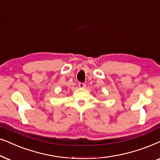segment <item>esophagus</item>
<instances>
[{
  "label": "esophagus",
  "mask_w": 160,
  "mask_h": 160,
  "mask_svg": "<svg viewBox=\"0 0 160 160\" xmlns=\"http://www.w3.org/2000/svg\"><path fill=\"white\" fill-rule=\"evenodd\" d=\"M78 86H79V88H84L85 86H86V85H85V83H82V82H79Z\"/></svg>",
  "instance_id": "esophagus-1"
}]
</instances>
